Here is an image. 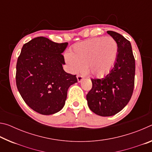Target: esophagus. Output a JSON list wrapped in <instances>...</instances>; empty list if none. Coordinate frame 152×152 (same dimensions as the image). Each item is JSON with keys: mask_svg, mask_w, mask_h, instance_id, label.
I'll return each mask as SVG.
<instances>
[{"mask_svg": "<svg viewBox=\"0 0 152 152\" xmlns=\"http://www.w3.org/2000/svg\"><path fill=\"white\" fill-rule=\"evenodd\" d=\"M83 78H84L83 76H82V75H78V76H77V80H78V82H80L82 80H83Z\"/></svg>", "mask_w": 152, "mask_h": 152, "instance_id": "34e87169", "label": "esophagus"}]
</instances>
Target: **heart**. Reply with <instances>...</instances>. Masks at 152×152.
Here are the masks:
<instances>
[{
	"instance_id": "b5f03b06",
	"label": "heart",
	"mask_w": 152,
	"mask_h": 152,
	"mask_svg": "<svg viewBox=\"0 0 152 152\" xmlns=\"http://www.w3.org/2000/svg\"><path fill=\"white\" fill-rule=\"evenodd\" d=\"M119 47L112 37H96L76 43L65 60L71 72L86 68L92 75L102 77L109 74L116 62Z\"/></svg>"
}]
</instances>
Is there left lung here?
<instances>
[{
  "label": "left lung",
  "mask_w": 152,
  "mask_h": 152,
  "mask_svg": "<svg viewBox=\"0 0 152 152\" xmlns=\"http://www.w3.org/2000/svg\"><path fill=\"white\" fill-rule=\"evenodd\" d=\"M107 33L119 47L116 62L103 78L91 79L92 87L86 95L90 109L102 117L117 114L127 104L135 82V63L130 42L117 32Z\"/></svg>",
  "instance_id": "8db88e82"
}]
</instances>
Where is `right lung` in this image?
<instances>
[{
    "label": "right lung",
    "instance_id": "obj_1",
    "mask_svg": "<svg viewBox=\"0 0 152 152\" xmlns=\"http://www.w3.org/2000/svg\"><path fill=\"white\" fill-rule=\"evenodd\" d=\"M68 43H58L37 37L25 43L18 58L16 84L28 106L40 114L49 115L64 107L67 92L77 82L76 75L64 70L61 54Z\"/></svg>",
    "mask_w": 152,
    "mask_h": 152
}]
</instances>
